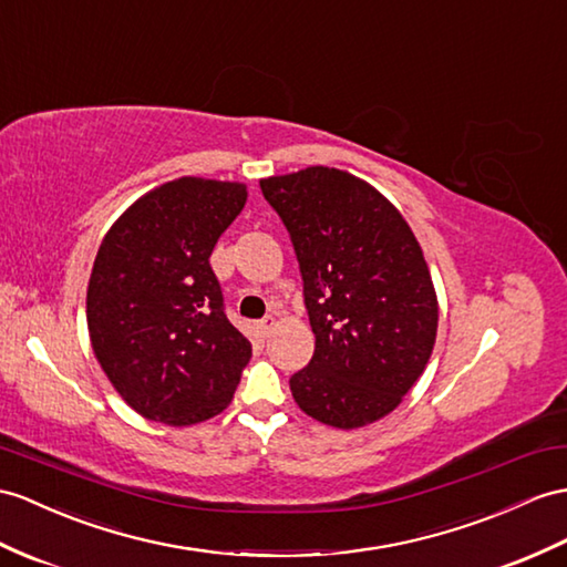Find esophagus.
<instances>
[{"label": "esophagus", "mask_w": 567, "mask_h": 567, "mask_svg": "<svg viewBox=\"0 0 567 567\" xmlns=\"http://www.w3.org/2000/svg\"><path fill=\"white\" fill-rule=\"evenodd\" d=\"M274 327H276V317H274V315H267L265 320H259V322H257V329H259V334H261V337H267Z\"/></svg>", "instance_id": "1"}]
</instances>
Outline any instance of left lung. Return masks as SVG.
I'll list each match as a JSON object with an SVG mask.
<instances>
[{
  "mask_svg": "<svg viewBox=\"0 0 567 567\" xmlns=\"http://www.w3.org/2000/svg\"><path fill=\"white\" fill-rule=\"evenodd\" d=\"M281 216L315 334L296 404L351 431L402 404L433 353L437 298L404 216L361 177L324 165L259 179Z\"/></svg>",
  "mask_w": 567,
  "mask_h": 567,
  "instance_id": "obj_1",
  "label": "left lung"
}]
</instances>
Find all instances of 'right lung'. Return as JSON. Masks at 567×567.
I'll list each match as a JSON object with an SVG mask.
<instances>
[{
    "label": "right lung",
    "mask_w": 567,
    "mask_h": 567,
    "mask_svg": "<svg viewBox=\"0 0 567 567\" xmlns=\"http://www.w3.org/2000/svg\"><path fill=\"white\" fill-rule=\"evenodd\" d=\"M247 187L179 177L136 199L93 261L86 320L95 358L136 413L192 425L224 411L252 347L228 322L209 265Z\"/></svg>",
    "instance_id": "1"
}]
</instances>
